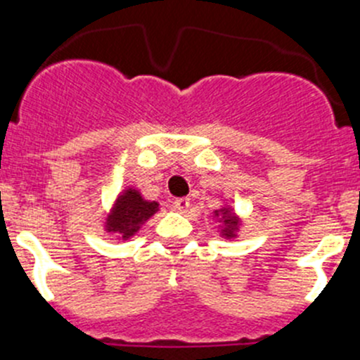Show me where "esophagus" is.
Here are the masks:
<instances>
[{"mask_svg": "<svg viewBox=\"0 0 360 360\" xmlns=\"http://www.w3.org/2000/svg\"><path fill=\"white\" fill-rule=\"evenodd\" d=\"M174 207L179 212H186L188 207H190V198H177V200L174 202Z\"/></svg>", "mask_w": 360, "mask_h": 360, "instance_id": "1", "label": "esophagus"}]
</instances>
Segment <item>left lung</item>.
<instances>
[{
  "label": "left lung",
  "instance_id": "1",
  "mask_svg": "<svg viewBox=\"0 0 360 360\" xmlns=\"http://www.w3.org/2000/svg\"><path fill=\"white\" fill-rule=\"evenodd\" d=\"M212 218L218 221V232L223 239H236L243 226V219L229 204H223L219 209L212 211Z\"/></svg>",
  "mask_w": 360,
  "mask_h": 360
}]
</instances>
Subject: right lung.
<instances>
[{
  "instance_id": "1",
  "label": "right lung",
  "mask_w": 360,
  "mask_h": 360,
  "mask_svg": "<svg viewBox=\"0 0 360 360\" xmlns=\"http://www.w3.org/2000/svg\"><path fill=\"white\" fill-rule=\"evenodd\" d=\"M158 211V202L146 200L141 190L128 186L123 191H120L116 200L112 202V207L103 219V230L114 233L117 239L128 240Z\"/></svg>"
}]
</instances>
